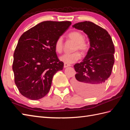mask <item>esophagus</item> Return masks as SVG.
<instances>
[{"label":"esophagus","instance_id":"esophagus-1","mask_svg":"<svg viewBox=\"0 0 130 130\" xmlns=\"http://www.w3.org/2000/svg\"><path fill=\"white\" fill-rule=\"evenodd\" d=\"M70 64H68V63H64V64H63V67H64L65 68H68L69 67H70Z\"/></svg>","mask_w":130,"mask_h":130}]
</instances>
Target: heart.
I'll list each match as a JSON object with an SVG mask.
<instances>
[{
	"label": "heart",
	"mask_w": 130,
	"mask_h": 130,
	"mask_svg": "<svg viewBox=\"0 0 130 130\" xmlns=\"http://www.w3.org/2000/svg\"><path fill=\"white\" fill-rule=\"evenodd\" d=\"M68 37L69 39L75 42V45H74V51L79 50L82 54H84L88 50V47H89V44L86 40L84 39V36L82 34V32L78 31L71 32L68 34ZM63 48V45L62 38H58L55 43V51L57 53L60 54L62 52ZM80 54L79 52L76 51L71 54H65L63 55L60 57V59L64 63L70 64V63L77 61L80 59Z\"/></svg>",
	"instance_id": "b5f03b06"
}]
</instances>
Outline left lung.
<instances>
[{
	"label": "left lung",
	"mask_w": 130,
	"mask_h": 130,
	"mask_svg": "<svg viewBox=\"0 0 130 130\" xmlns=\"http://www.w3.org/2000/svg\"><path fill=\"white\" fill-rule=\"evenodd\" d=\"M73 27L88 35L90 46L83 61L74 66L76 74L73 87L84 96H95L103 90L112 73L115 62L113 43L106 29L92 22H79Z\"/></svg>",
	"instance_id": "8db88e82"
}]
</instances>
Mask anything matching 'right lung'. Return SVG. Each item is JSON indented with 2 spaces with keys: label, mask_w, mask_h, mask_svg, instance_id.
Returning a JSON list of instances; mask_svg holds the SVG:
<instances>
[{
  "label": "right lung",
  "mask_w": 130,
  "mask_h": 130,
  "mask_svg": "<svg viewBox=\"0 0 130 130\" xmlns=\"http://www.w3.org/2000/svg\"><path fill=\"white\" fill-rule=\"evenodd\" d=\"M71 24L70 21H44L22 35L12 65L15 84L22 95L37 100L48 93L55 74L63 68L55 43Z\"/></svg>",
  "instance_id": "1"
}]
</instances>
